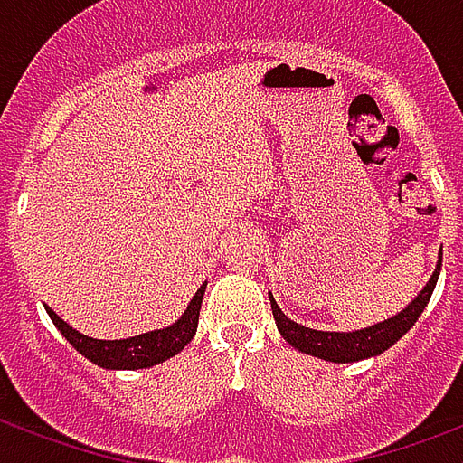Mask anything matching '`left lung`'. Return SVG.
<instances>
[{"label": "left lung", "mask_w": 463, "mask_h": 463, "mask_svg": "<svg viewBox=\"0 0 463 463\" xmlns=\"http://www.w3.org/2000/svg\"><path fill=\"white\" fill-rule=\"evenodd\" d=\"M439 272H441V250H439L437 268L431 272V278H429L427 285L419 290L417 298L409 302L402 312L392 315L387 320L377 322V325H369L364 330L325 332L312 330V327H305V325H298V322L290 320V317L280 310V305L275 302V298H272L270 292V307L272 315H275V325H278V332L285 337V342H290L292 347L300 349L305 354H312V357L325 359V362L345 364V362H359V359L377 357L384 349L392 347L394 342L402 340V337L414 327V322L421 317V312L427 307L431 292L437 288Z\"/></svg>", "instance_id": "obj_1"}]
</instances>
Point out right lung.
Returning a JSON list of instances; mask_svg holds the SVG:
<instances>
[{
  "label": "right lung",
  "instance_id": "right-lung-1",
  "mask_svg": "<svg viewBox=\"0 0 463 463\" xmlns=\"http://www.w3.org/2000/svg\"><path fill=\"white\" fill-rule=\"evenodd\" d=\"M205 285L193 295L188 307L183 310L178 320L163 327V330H151L136 335V337H126V340H94L89 335H81L74 330L71 325H66L52 307H46L49 317L54 322V327L66 337V342L84 354L89 362H94L104 369H146L153 364H161L165 359L175 357L198 330V315H201V302Z\"/></svg>",
  "mask_w": 463,
  "mask_h": 463
}]
</instances>
